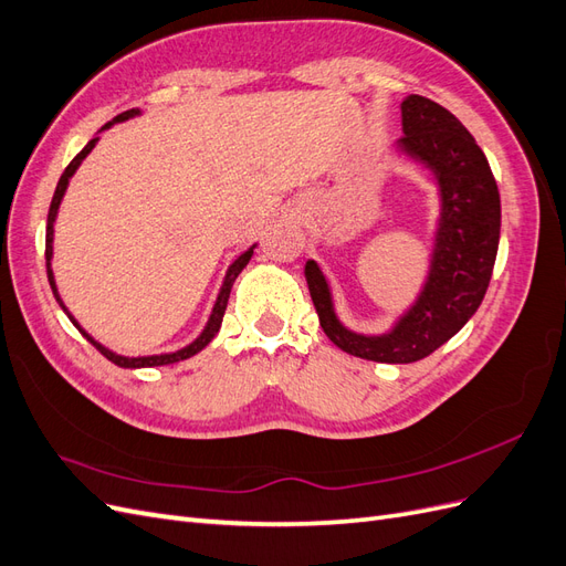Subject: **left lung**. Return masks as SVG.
<instances>
[{
    "label": "left lung",
    "instance_id": "1",
    "mask_svg": "<svg viewBox=\"0 0 566 566\" xmlns=\"http://www.w3.org/2000/svg\"><path fill=\"white\" fill-rule=\"evenodd\" d=\"M400 113L406 133L398 142L400 151L422 160L441 189L431 270L417 303L389 334H355L336 319L317 263H305L319 327L332 342L355 358L394 365L427 358L467 325L486 296L500 241V193L474 137L453 113L427 96H406Z\"/></svg>",
    "mask_w": 566,
    "mask_h": 566
}]
</instances>
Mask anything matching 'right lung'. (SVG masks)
I'll use <instances>...</instances> for the list:
<instances>
[{"instance_id": "1", "label": "right lung", "mask_w": 566, "mask_h": 566, "mask_svg": "<svg viewBox=\"0 0 566 566\" xmlns=\"http://www.w3.org/2000/svg\"><path fill=\"white\" fill-rule=\"evenodd\" d=\"M139 113V108H130V111H123L120 116H116L113 118L111 123H106L104 125V130L106 127H111L113 123H120V120H127V118H133V116H137ZM96 139L99 137H94V139H90L87 142V147L80 151L71 164H69V168L63 170V175H61V180H59V185H56V191H54V199H52V206H50V216H46V244H44V258H46V277H50V284H52V292H54V296H56V301H59V305L63 308V313H66L69 317H71V322L73 325L83 332L85 336H87V342L92 344V346H96V350H99L104 358H108L113 365H118V367H158V365H170V363H180V360H187V358H191V355H197L201 348H206L208 344H211V338L218 334V329H220V325H222V315H224V308H228V301H230V292H232V284H234V280L239 277V272L247 268V263L251 261V255H253V249L255 247H251L249 251H244L241 253L237 261L230 265V270H228V274H224V282H222V289H220V294H218V301H216V305H213V313H211V317H208V325H206V329L201 332V336L197 338V342H191L189 346H185V348H180V350H175V353H160V355H144V358H125V355H118V353H113V350H108V348H104L99 342H94V338L77 325L75 322V317L69 313V308L66 305H63V301H61V296H59V292H56V282H54V272H52V241H54V220H56V211H59V206H61V199H63V193H66V187H69V180L73 177V172L77 170V166L83 164V158L94 149V144H96Z\"/></svg>"}]
</instances>
